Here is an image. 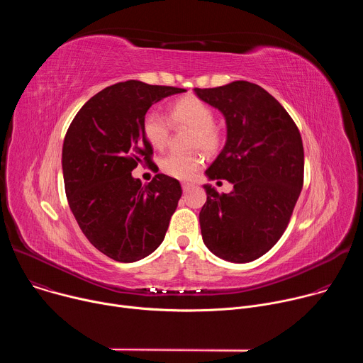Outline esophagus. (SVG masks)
<instances>
[{"label": "esophagus", "mask_w": 363, "mask_h": 363, "mask_svg": "<svg viewBox=\"0 0 363 363\" xmlns=\"http://www.w3.org/2000/svg\"><path fill=\"white\" fill-rule=\"evenodd\" d=\"M192 186H194V185L189 184V182H182V189H184V192H188Z\"/></svg>", "instance_id": "34e87169"}]
</instances>
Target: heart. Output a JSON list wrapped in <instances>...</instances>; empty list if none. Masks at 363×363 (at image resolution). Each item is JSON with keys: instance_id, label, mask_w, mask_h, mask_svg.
Here are the masks:
<instances>
[{"instance_id": "1", "label": "heart", "mask_w": 363, "mask_h": 363, "mask_svg": "<svg viewBox=\"0 0 363 363\" xmlns=\"http://www.w3.org/2000/svg\"><path fill=\"white\" fill-rule=\"evenodd\" d=\"M214 111L196 96H185L169 106V121L158 112H147L142 122L143 135L157 149L167 146L171 123L175 128H189V147H201L206 153H216L224 142L223 132L214 125ZM203 155L198 150L171 152L161 161L162 171L177 179H189L202 167Z\"/></svg>"}]
</instances>
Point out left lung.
Wrapping results in <instances>:
<instances>
[{"mask_svg": "<svg viewBox=\"0 0 363 363\" xmlns=\"http://www.w3.org/2000/svg\"><path fill=\"white\" fill-rule=\"evenodd\" d=\"M194 90L227 123V142L205 174L234 185L230 194L203 185L202 240L223 260L250 263L287 228L303 188L301 136L286 109L258 84L237 80Z\"/></svg>", "mask_w": 363, "mask_h": 363, "instance_id": "8db88e82", "label": "left lung"}]
</instances>
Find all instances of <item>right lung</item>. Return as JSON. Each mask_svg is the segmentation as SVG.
<instances>
[{
    "instance_id": "obj_1",
    "label": "right lung",
    "mask_w": 363,
    "mask_h": 363,
    "mask_svg": "<svg viewBox=\"0 0 363 363\" xmlns=\"http://www.w3.org/2000/svg\"><path fill=\"white\" fill-rule=\"evenodd\" d=\"M182 91L121 82L89 99L67 129L62 167L70 210L90 244L115 262L133 263L157 250L177 210V179L158 174L142 185L132 171L152 164L142 129L147 109Z\"/></svg>"
}]
</instances>
